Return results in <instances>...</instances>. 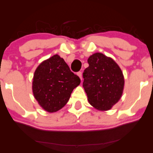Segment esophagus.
Wrapping results in <instances>:
<instances>
[{
	"label": "esophagus",
	"instance_id": "esophagus-1",
	"mask_svg": "<svg viewBox=\"0 0 153 153\" xmlns=\"http://www.w3.org/2000/svg\"><path fill=\"white\" fill-rule=\"evenodd\" d=\"M77 75H78L79 78H80V80H82V72H80H80H78V73H77Z\"/></svg>",
	"mask_w": 153,
	"mask_h": 153
}]
</instances>
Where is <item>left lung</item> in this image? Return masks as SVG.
<instances>
[{"instance_id": "8db88e82", "label": "left lung", "mask_w": 153, "mask_h": 153, "mask_svg": "<svg viewBox=\"0 0 153 153\" xmlns=\"http://www.w3.org/2000/svg\"><path fill=\"white\" fill-rule=\"evenodd\" d=\"M88 62L89 66L82 74L88 100L96 109L109 110L122 97L124 86L122 70L113 59L99 52L91 55Z\"/></svg>"}]
</instances>
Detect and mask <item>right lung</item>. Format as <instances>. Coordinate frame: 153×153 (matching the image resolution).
I'll return each instance as SVG.
<instances>
[{
	"label": "right lung",
	"mask_w": 153,
	"mask_h": 153,
	"mask_svg": "<svg viewBox=\"0 0 153 153\" xmlns=\"http://www.w3.org/2000/svg\"><path fill=\"white\" fill-rule=\"evenodd\" d=\"M80 79L58 54L43 61L34 72L32 91L40 106L53 113L68 103Z\"/></svg>",
	"instance_id": "1"
}]
</instances>
